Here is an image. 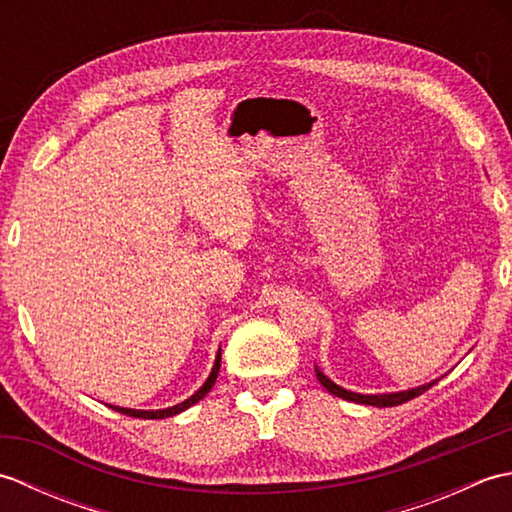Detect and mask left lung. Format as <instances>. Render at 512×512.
<instances>
[{
    "instance_id": "obj_1",
    "label": "left lung",
    "mask_w": 512,
    "mask_h": 512,
    "mask_svg": "<svg viewBox=\"0 0 512 512\" xmlns=\"http://www.w3.org/2000/svg\"><path fill=\"white\" fill-rule=\"evenodd\" d=\"M314 372H317V378L319 383L330 391V394L339 396L343 400H352V402H361V405H374V407H396V405H402V402H407L411 398H416L420 394H424L429 387H433L438 383V380H433V383L429 385H422V387H416V389H409V391H398V394H380V396H363V394H354V391H347L339 385H334L332 380L325 376L323 372H319L317 367H314Z\"/></svg>"
}]
</instances>
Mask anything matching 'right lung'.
Returning a JSON list of instances; mask_svg holds the SVG:
<instances>
[{"label":"right lung","instance_id":"obj_1","mask_svg":"<svg viewBox=\"0 0 512 512\" xmlns=\"http://www.w3.org/2000/svg\"><path fill=\"white\" fill-rule=\"evenodd\" d=\"M217 372H220V354H217L215 358V365L211 369V376L206 378V383L195 391V394L191 398H187L184 402H180V405L176 407H169V409H158V411H140V409H123V407H112L114 411L118 413H125V416H132V418H143V420H160V418H169V416H176V413L189 409L191 405H195V402L202 400L206 394H209L211 387L215 385V378H217Z\"/></svg>","mask_w":512,"mask_h":512}]
</instances>
